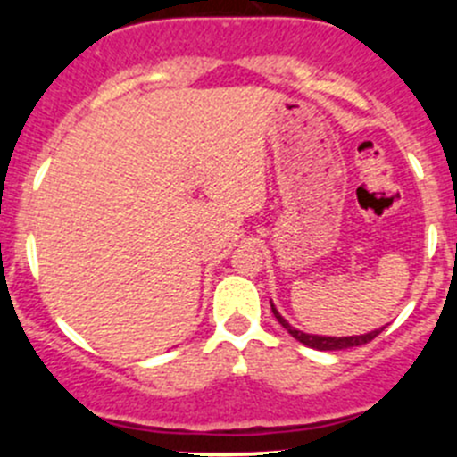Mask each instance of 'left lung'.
<instances>
[{
	"instance_id": "left-lung-1",
	"label": "left lung",
	"mask_w": 457,
	"mask_h": 457,
	"mask_svg": "<svg viewBox=\"0 0 457 457\" xmlns=\"http://www.w3.org/2000/svg\"><path fill=\"white\" fill-rule=\"evenodd\" d=\"M271 312H274L276 320H278L280 325H283L285 329H287L289 334H292L294 338L298 340V343L307 345V347H312V349H320V352H338V349L361 347V345L371 343V340L376 338V336L382 331V329H376V331H370V334H362V336H347V338H329V336H312V334H303V331L294 329V327L289 325V322L285 320V318L280 316L278 312H276L274 305H271Z\"/></svg>"
}]
</instances>
